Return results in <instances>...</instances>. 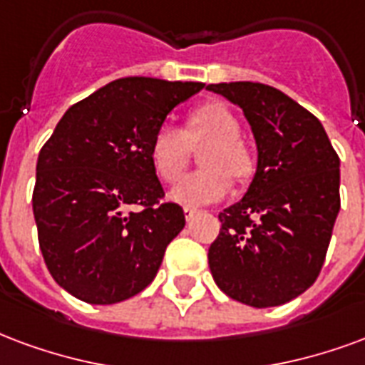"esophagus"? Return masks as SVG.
<instances>
[{
  "instance_id": "obj_1",
  "label": "esophagus",
  "mask_w": 365,
  "mask_h": 365,
  "mask_svg": "<svg viewBox=\"0 0 365 365\" xmlns=\"http://www.w3.org/2000/svg\"><path fill=\"white\" fill-rule=\"evenodd\" d=\"M183 215H185V220H187V222H191V220H193V218L199 215V210L191 209V207H185V209H183Z\"/></svg>"
}]
</instances>
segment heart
I'll return each mask as SVG.
<instances>
[{"label": "heart", "instance_id": "heart-1", "mask_svg": "<svg viewBox=\"0 0 365 365\" xmlns=\"http://www.w3.org/2000/svg\"><path fill=\"white\" fill-rule=\"evenodd\" d=\"M199 168L185 175L170 191V199L183 207L217 203L232 190V174L247 180L255 170V158L240 137V121L222 102L195 108L183 129L164 123L156 129L148 158L162 182H175L187 168L191 148H199Z\"/></svg>", "mask_w": 365, "mask_h": 365}]
</instances>
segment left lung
I'll use <instances>...</instances> for the list:
<instances>
[{
  "mask_svg": "<svg viewBox=\"0 0 365 365\" xmlns=\"http://www.w3.org/2000/svg\"><path fill=\"white\" fill-rule=\"evenodd\" d=\"M207 88L244 110L257 143L250 190L218 215L212 279L245 306H282L306 292L325 263L341 210V160L321 121L279 88L250 81Z\"/></svg>",
  "mask_w": 365,
  "mask_h": 365,
  "instance_id": "obj_1",
  "label": "left lung"
}]
</instances>
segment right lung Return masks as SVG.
<instances>
[{"instance_id":"1","label":"right lung","mask_w":365,"mask_h":365,"mask_svg":"<svg viewBox=\"0 0 365 365\" xmlns=\"http://www.w3.org/2000/svg\"><path fill=\"white\" fill-rule=\"evenodd\" d=\"M203 83L125 77L67 110L36 162L32 210L48 271L86 304H118L145 290L185 226L160 203L148 145L166 115ZM133 204L143 211H131Z\"/></svg>"}]
</instances>
